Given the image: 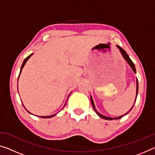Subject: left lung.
I'll use <instances>...</instances> for the list:
<instances>
[{"label": "left lung", "instance_id": "obj_1", "mask_svg": "<svg viewBox=\"0 0 155 155\" xmlns=\"http://www.w3.org/2000/svg\"><path fill=\"white\" fill-rule=\"evenodd\" d=\"M117 48H119L120 52H121V54H122L123 57H124V59L126 60V61H127V62L128 63V65H130V68H132L133 71L134 72V73H136V70H135V64H133V62L132 61H131V59H130L129 56L128 55L127 52H126V51H124V49L122 48L121 47L119 46H117ZM136 83H137V89H136V99H137V94H138V80H137V81H136ZM136 99H135V102H134V104H135V101H136ZM91 104H92L93 109H94V111H95V112H96V114H97V115H98L99 117H101V118H103V119H105V120H117V119L122 118V117L123 116H124V115H126L127 114H128V113H129V112L131 111V110H132L133 106H134V104H133V107H131V108L130 109L129 111H127V113H126V114H125L124 115H121V116H119V117H106V116H104V115L101 114H100V113H98V111H96V107H95V105H94V101H93V99H92V98H91Z\"/></svg>", "mask_w": 155, "mask_h": 155}]
</instances>
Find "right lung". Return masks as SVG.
<instances>
[{
	"label": "right lung",
	"instance_id": "right-lung-1",
	"mask_svg": "<svg viewBox=\"0 0 155 155\" xmlns=\"http://www.w3.org/2000/svg\"><path fill=\"white\" fill-rule=\"evenodd\" d=\"M33 55V53L32 54H31L30 55H28L27 58H26L25 60H24V61H23V63H22V66H21V68H20V74H19V77H20V73H21V72H22V68H23V67L25 66V64H26V62L27 61V60L30 58V57ZM19 77H18V78H19ZM23 106H24V104H23ZM27 110V109H26ZM28 111V113H29V114H31V113L28 111ZM56 115V114H53V115H49V116H39V117H42V118H50V117H53V116H54V115Z\"/></svg>",
	"mask_w": 155,
	"mask_h": 155
}]
</instances>
